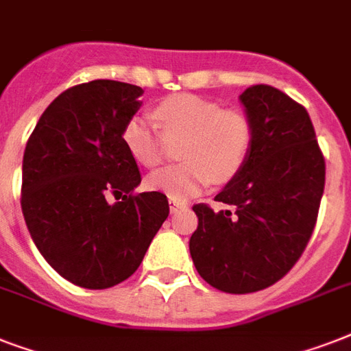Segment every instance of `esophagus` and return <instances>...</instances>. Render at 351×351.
<instances>
[{
	"instance_id": "esophagus-1",
	"label": "esophagus",
	"mask_w": 351,
	"mask_h": 351,
	"mask_svg": "<svg viewBox=\"0 0 351 351\" xmlns=\"http://www.w3.org/2000/svg\"><path fill=\"white\" fill-rule=\"evenodd\" d=\"M169 209H171V213H178L180 209H186V204L180 202V200H173V198H171Z\"/></svg>"
}]
</instances>
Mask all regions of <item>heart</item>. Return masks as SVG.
I'll return each instance as SVG.
<instances>
[{"label": "heart", "mask_w": 351, "mask_h": 351, "mask_svg": "<svg viewBox=\"0 0 351 351\" xmlns=\"http://www.w3.org/2000/svg\"><path fill=\"white\" fill-rule=\"evenodd\" d=\"M149 118L134 114L121 131L123 145L138 164L154 167L165 156L167 142H182V164L151 173L147 186L173 200H187L213 180L226 184L244 169L255 125L242 109H222L219 101L180 93L158 101Z\"/></svg>", "instance_id": "heart-1"}]
</instances>
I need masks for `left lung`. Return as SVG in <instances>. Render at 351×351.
Returning a JSON list of instances; mask_svg holds the SVG:
<instances>
[{"mask_svg": "<svg viewBox=\"0 0 351 351\" xmlns=\"http://www.w3.org/2000/svg\"><path fill=\"white\" fill-rule=\"evenodd\" d=\"M255 125L244 169L215 197L231 209L195 204L189 251L200 277L226 293L269 288L295 266L315 228L326 164L310 114L271 85L240 95Z\"/></svg>", "mask_w": 351, "mask_h": 351, "instance_id": "left-lung-1", "label": "left lung"}]
</instances>
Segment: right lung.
Listing matches in <instances>:
<instances>
[{
	"label": "right lung",
	"instance_id": "add662e5",
	"mask_svg": "<svg viewBox=\"0 0 351 351\" xmlns=\"http://www.w3.org/2000/svg\"><path fill=\"white\" fill-rule=\"evenodd\" d=\"M142 93L114 80L74 85L43 111L25 147L29 233L43 258L80 288H112L131 277L169 215L164 193H134L142 176L121 140ZM109 194L122 200L111 206Z\"/></svg>",
	"mask_w": 351,
	"mask_h": 351
}]
</instances>
